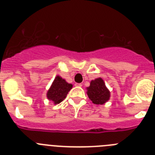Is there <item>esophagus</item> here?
<instances>
[{
    "mask_svg": "<svg viewBox=\"0 0 155 155\" xmlns=\"http://www.w3.org/2000/svg\"><path fill=\"white\" fill-rule=\"evenodd\" d=\"M74 85H75V86H77V87H81L82 84H80V83H75Z\"/></svg>",
    "mask_w": 155,
    "mask_h": 155,
    "instance_id": "1",
    "label": "esophagus"
}]
</instances>
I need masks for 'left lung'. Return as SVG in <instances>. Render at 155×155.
I'll list each match as a JSON object with an SVG mask.
<instances>
[{"label": "left lung", "instance_id": "8db88e82", "mask_svg": "<svg viewBox=\"0 0 155 155\" xmlns=\"http://www.w3.org/2000/svg\"><path fill=\"white\" fill-rule=\"evenodd\" d=\"M87 91L88 98L96 105H103L110 97V91L108 90L105 82L101 78L91 81L90 86L87 87Z\"/></svg>", "mask_w": 155, "mask_h": 155}]
</instances>
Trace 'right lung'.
Instances as JSON below:
<instances>
[{
    "label": "right lung",
    "mask_w": 155,
    "mask_h": 155,
    "mask_svg": "<svg viewBox=\"0 0 155 155\" xmlns=\"http://www.w3.org/2000/svg\"><path fill=\"white\" fill-rule=\"evenodd\" d=\"M72 84H68L61 76L57 75L50 89L48 90L46 94L47 98L50 101H53L55 105L61 103L66 98L70 90L72 88Z\"/></svg>",
    "instance_id": "1"
}]
</instances>
